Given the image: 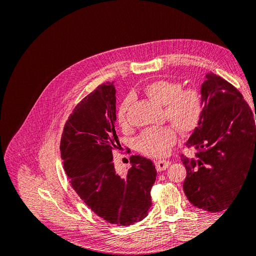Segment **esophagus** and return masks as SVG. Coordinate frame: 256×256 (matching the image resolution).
<instances>
[{
    "instance_id": "1",
    "label": "esophagus",
    "mask_w": 256,
    "mask_h": 256,
    "mask_svg": "<svg viewBox=\"0 0 256 256\" xmlns=\"http://www.w3.org/2000/svg\"><path fill=\"white\" fill-rule=\"evenodd\" d=\"M170 164H171V162H170L168 160H158L156 162V168L159 172L161 171H164V170H166Z\"/></svg>"
}]
</instances>
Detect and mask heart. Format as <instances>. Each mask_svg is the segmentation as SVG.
<instances>
[{
    "instance_id": "1",
    "label": "heart",
    "mask_w": 256,
    "mask_h": 256,
    "mask_svg": "<svg viewBox=\"0 0 256 256\" xmlns=\"http://www.w3.org/2000/svg\"><path fill=\"white\" fill-rule=\"evenodd\" d=\"M144 92L154 102L164 106L166 118L182 134H190L198 126L203 113V102L198 90H182V83L177 81L158 80L147 84ZM130 102L128 97L120 106L118 118L122 126L127 125ZM174 127L164 126L143 130L136 140V150L145 156L166 157L177 140Z\"/></svg>"
}]
</instances>
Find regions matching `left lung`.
Here are the masks:
<instances>
[{
  "instance_id": "1",
  "label": "left lung",
  "mask_w": 256,
  "mask_h": 256,
  "mask_svg": "<svg viewBox=\"0 0 256 256\" xmlns=\"http://www.w3.org/2000/svg\"><path fill=\"white\" fill-rule=\"evenodd\" d=\"M203 113L187 142L194 158L182 154L187 176L184 191L203 210L222 212L235 198L250 170H256V114L240 92L212 72L200 88Z\"/></svg>"
}]
</instances>
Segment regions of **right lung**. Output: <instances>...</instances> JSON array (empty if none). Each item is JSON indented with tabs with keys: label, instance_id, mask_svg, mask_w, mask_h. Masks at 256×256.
<instances>
[{
	"label": "right lung",
	"instance_id": "1",
	"mask_svg": "<svg viewBox=\"0 0 256 256\" xmlns=\"http://www.w3.org/2000/svg\"><path fill=\"white\" fill-rule=\"evenodd\" d=\"M115 92L113 83L99 85L76 106L60 150L69 182L83 202L106 222L128 226L148 214L157 171L152 160L131 156L129 171L116 172Z\"/></svg>",
	"mask_w": 256,
	"mask_h": 256
}]
</instances>
